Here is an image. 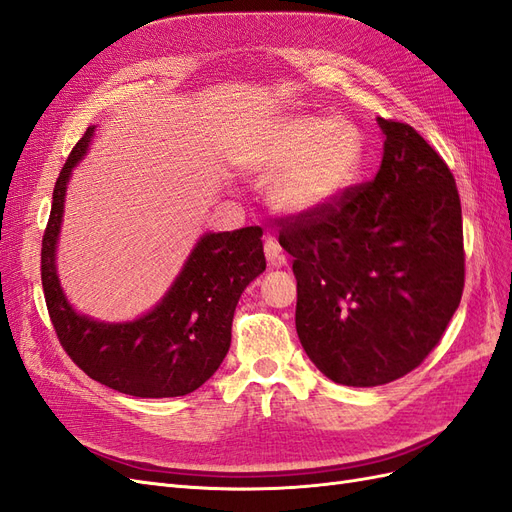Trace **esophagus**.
Segmentation results:
<instances>
[{
	"label": "esophagus",
	"instance_id": "esophagus-1",
	"mask_svg": "<svg viewBox=\"0 0 512 512\" xmlns=\"http://www.w3.org/2000/svg\"><path fill=\"white\" fill-rule=\"evenodd\" d=\"M265 256L269 260V265H273V267H284L286 265V256L282 252V245L277 243L275 237L265 239Z\"/></svg>",
	"mask_w": 512,
	"mask_h": 512
}]
</instances>
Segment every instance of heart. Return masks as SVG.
<instances>
[{
  "label": "heart",
  "instance_id": "obj_1",
  "mask_svg": "<svg viewBox=\"0 0 512 512\" xmlns=\"http://www.w3.org/2000/svg\"><path fill=\"white\" fill-rule=\"evenodd\" d=\"M363 162V136L346 119L299 115L273 123L252 151L254 173L273 181L275 205L290 213L324 207Z\"/></svg>",
  "mask_w": 512,
  "mask_h": 512
}]
</instances>
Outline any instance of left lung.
Returning <instances> with one entry per match:
<instances>
[{
    "instance_id": "8db88e82",
    "label": "left lung",
    "mask_w": 512,
    "mask_h": 512,
    "mask_svg": "<svg viewBox=\"0 0 512 512\" xmlns=\"http://www.w3.org/2000/svg\"><path fill=\"white\" fill-rule=\"evenodd\" d=\"M378 123L386 138L374 179L277 220L294 258L301 346L346 386L386 384L421 365L459 307L466 277L451 168L408 123Z\"/></svg>"
}]
</instances>
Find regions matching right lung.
Segmentation results:
<instances>
[{"instance_id": "add662e5", "label": "right lung", "mask_w": 512, "mask_h": 512, "mask_svg": "<svg viewBox=\"0 0 512 512\" xmlns=\"http://www.w3.org/2000/svg\"><path fill=\"white\" fill-rule=\"evenodd\" d=\"M94 126L74 145L53 190L42 237V288L61 348L85 374L132 397H181L203 386L230 348L232 316L245 286L267 269L262 228L207 232L149 314L134 322H98L76 314L59 286L55 247L72 168Z\"/></svg>"}]
</instances>
